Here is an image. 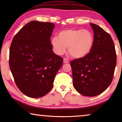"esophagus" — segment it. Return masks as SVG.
<instances>
[{
  "label": "esophagus",
  "instance_id": "obj_1",
  "mask_svg": "<svg viewBox=\"0 0 122 122\" xmlns=\"http://www.w3.org/2000/svg\"><path fill=\"white\" fill-rule=\"evenodd\" d=\"M68 62H69L68 60H67V59H63V63H68Z\"/></svg>",
  "mask_w": 122,
  "mask_h": 122
}]
</instances>
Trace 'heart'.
Listing matches in <instances>:
<instances>
[{
	"label": "heart",
	"instance_id": "1",
	"mask_svg": "<svg viewBox=\"0 0 122 122\" xmlns=\"http://www.w3.org/2000/svg\"><path fill=\"white\" fill-rule=\"evenodd\" d=\"M59 38L54 36L51 44L54 52L58 55L65 53L66 48L71 56L81 58L86 56L92 51L94 38L92 32L87 30L68 29L62 30Z\"/></svg>",
	"mask_w": 122,
	"mask_h": 122
}]
</instances>
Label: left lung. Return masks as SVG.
<instances>
[{"label": "left lung", "mask_w": 122, "mask_h": 122, "mask_svg": "<svg viewBox=\"0 0 122 122\" xmlns=\"http://www.w3.org/2000/svg\"><path fill=\"white\" fill-rule=\"evenodd\" d=\"M94 42L90 52L71 62L73 85L82 95L92 97L106 90L112 81L117 62L114 42L108 33L90 23Z\"/></svg>", "instance_id": "obj_1"}]
</instances>
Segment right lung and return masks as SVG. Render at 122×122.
Segmentation results:
<instances>
[{"instance_id":"add662e5","label":"right lung","mask_w":122,"mask_h":122,"mask_svg":"<svg viewBox=\"0 0 122 122\" xmlns=\"http://www.w3.org/2000/svg\"><path fill=\"white\" fill-rule=\"evenodd\" d=\"M55 25L32 21L12 40L9 65L16 86L32 98L41 97L52 89L63 58L52 51L51 41Z\"/></svg>"}]
</instances>
